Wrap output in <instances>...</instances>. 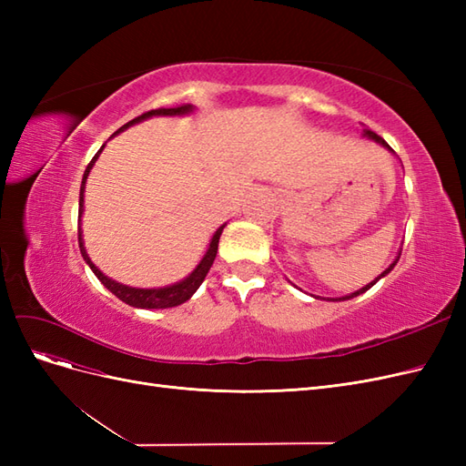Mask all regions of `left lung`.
<instances>
[{"label":"left lung","instance_id":"8db88e82","mask_svg":"<svg viewBox=\"0 0 466 466\" xmlns=\"http://www.w3.org/2000/svg\"><path fill=\"white\" fill-rule=\"evenodd\" d=\"M363 136H365V137H371V139H375V142H379L380 146H385L387 149H390V146H389V144L385 142V139H383V137H380V136H377L375 132H371V130H363ZM390 151H392V149H390ZM399 258H400V257H399ZM399 258H397V260H394V262H392V264H390V266L387 268V270H385L383 274H380V276H379L377 279H380V278H383L385 274H389V272L392 270V268H394V264H397V262H399ZM377 279H375V281H371V284H370V286H365V288H361L360 291H356V293H351V295H348V298H342V299H351V298H356V295H360V293H363V291H368V289H370L371 286H375V284H377ZM336 301H338V299H336Z\"/></svg>","mask_w":466,"mask_h":466}]
</instances>
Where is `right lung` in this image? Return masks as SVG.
Segmentation results:
<instances>
[{"label":"right lung","instance_id":"1","mask_svg":"<svg viewBox=\"0 0 466 466\" xmlns=\"http://www.w3.org/2000/svg\"><path fill=\"white\" fill-rule=\"evenodd\" d=\"M190 110H192L190 105H180V106H173V108H163V106H161V108H155V110H147V112H144L142 116H137V118L130 120L128 124H124L118 132H122V130L128 128V126H132V124H136V122H142V120H146V118H149V116H159V115H168V116H173V115H185V112H190ZM118 132H116V134H118ZM103 147H105V146H103ZM103 147L96 151V155L91 159V163L87 165L86 173H83L81 188H79V218H81V211H83V190H86V180H87V177H89V171H91V167H93L95 159L98 157V153L103 151ZM223 228H225V225H221V228L216 231L214 238H211V243H209V248H208V252H206V257L202 258V262H200L198 266H196V270H194L187 279L178 281V284H175V286L159 288V289H136V288H128V286L116 284L115 279L106 278L101 270H98V268H96V266L91 262V258L87 257L86 247H83L81 229H77V238H79V250H81L83 258H86V262L91 266V270L95 272V276H96L98 279H101V284H103L108 291L115 293L120 301L128 303V305H132V307H142V309H167V307H175V305L185 303L187 299L192 298V293L200 288V284L204 281L206 274L209 272L211 264H214V260H216L218 243H219V235H221Z\"/></svg>","mask_w":466,"mask_h":466}]
</instances>
